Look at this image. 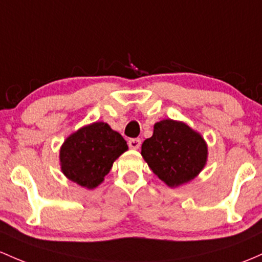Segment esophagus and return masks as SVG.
<instances>
[{"label": "esophagus", "instance_id": "34e87169", "mask_svg": "<svg viewBox=\"0 0 262 262\" xmlns=\"http://www.w3.org/2000/svg\"><path fill=\"white\" fill-rule=\"evenodd\" d=\"M140 144H142V142H140V139H138V138L129 139V142H128V145L130 149H139Z\"/></svg>", "mask_w": 262, "mask_h": 262}]
</instances>
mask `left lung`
<instances>
[{
    "instance_id": "left-lung-1",
    "label": "left lung",
    "mask_w": 262,
    "mask_h": 262,
    "mask_svg": "<svg viewBox=\"0 0 262 262\" xmlns=\"http://www.w3.org/2000/svg\"><path fill=\"white\" fill-rule=\"evenodd\" d=\"M142 157L162 182L177 188L200 174L208 162V144L186 123L163 119L142 144Z\"/></svg>"
}]
</instances>
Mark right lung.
Instances as JSON below:
<instances>
[{"instance_id": "obj_1", "label": "right lung", "mask_w": 262, "mask_h": 262, "mask_svg": "<svg viewBox=\"0 0 262 262\" xmlns=\"http://www.w3.org/2000/svg\"><path fill=\"white\" fill-rule=\"evenodd\" d=\"M128 150L126 142L104 122H94L72 133L59 149L61 170L85 189L103 183L113 163Z\"/></svg>"}]
</instances>
